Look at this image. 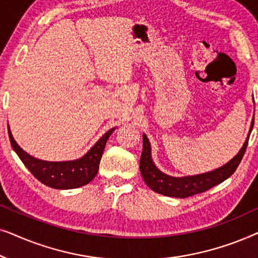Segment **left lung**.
Segmentation results:
<instances>
[{
  "instance_id": "obj_1",
  "label": "left lung",
  "mask_w": 258,
  "mask_h": 258,
  "mask_svg": "<svg viewBox=\"0 0 258 258\" xmlns=\"http://www.w3.org/2000/svg\"><path fill=\"white\" fill-rule=\"evenodd\" d=\"M253 126V118L250 125L249 134L246 136L245 142L241 149L222 167L215 169L213 171L203 172L200 175L194 176H183V177H174V176L164 174L155 165L153 157H151V146L146 134H143V150L140 160V170L141 175L149 186L155 192L162 194V195L177 197V199H185V197L196 195V194L203 192L206 190L213 188V186L220 184L225 179L230 177L234 174L238 164L241 163L243 155L248 147L249 136L251 134Z\"/></svg>"
}]
</instances>
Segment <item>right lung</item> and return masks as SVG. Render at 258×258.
Listing matches in <instances>:
<instances>
[{"label": "right lung", "mask_w": 258, "mask_h": 258, "mask_svg": "<svg viewBox=\"0 0 258 258\" xmlns=\"http://www.w3.org/2000/svg\"><path fill=\"white\" fill-rule=\"evenodd\" d=\"M115 128H111L90 148L86 155L73 161H43L26 153L16 141L8 125L10 144L31 174L43 184L54 189H75L86 185L97 175L105 143Z\"/></svg>", "instance_id": "right-lung-1"}]
</instances>
